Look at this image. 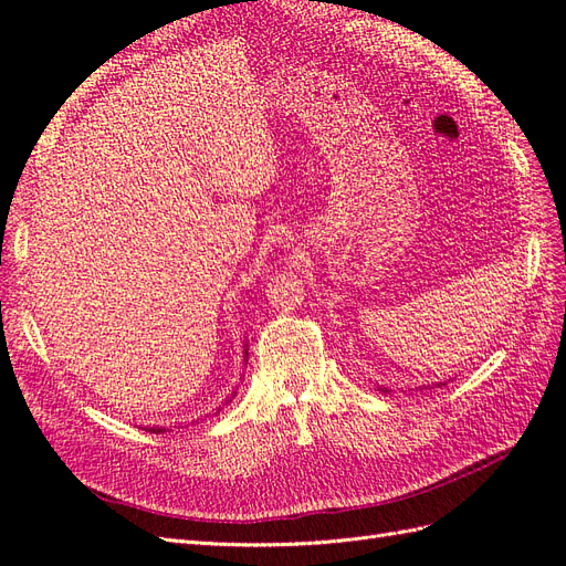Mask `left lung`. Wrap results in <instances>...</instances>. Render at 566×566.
<instances>
[{
    "instance_id": "left-lung-1",
    "label": "left lung",
    "mask_w": 566,
    "mask_h": 566,
    "mask_svg": "<svg viewBox=\"0 0 566 566\" xmlns=\"http://www.w3.org/2000/svg\"><path fill=\"white\" fill-rule=\"evenodd\" d=\"M439 386H443V384H439ZM424 389H427V386H424ZM431 389H433V386H431ZM379 391H381V394H389L386 389H381V386H379Z\"/></svg>"
}]
</instances>
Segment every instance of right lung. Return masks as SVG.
<instances>
[{
	"label": "right lung",
	"instance_id": "1",
	"mask_svg": "<svg viewBox=\"0 0 566 566\" xmlns=\"http://www.w3.org/2000/svg\"><path fill=\"white\" fill-rule=\"evenodd\" d=\"M247 363H249V344H244V365H247ZM234 396H237V391H234V394H232L228 400H224L222 406H220V408H218L213 415H220V410H222L224 406H228V402H232V398H234ZM197 424H199V419H197ZM147 431H151V433H164V431H166V427H149Z\"/></svg>",
	"mask_w": 566,
	"mask_h": 566
}]
</instances>
